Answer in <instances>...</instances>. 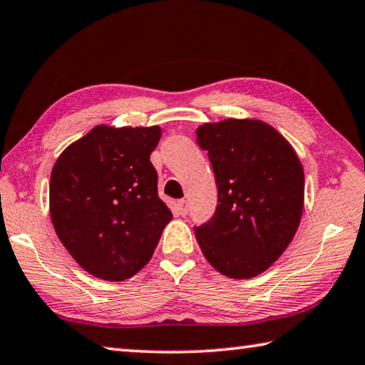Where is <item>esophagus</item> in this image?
Here are the masks:
<instances>
[{
	"label": "esophagus",
	"mask_w": 365,
	"mask_h": 365,
	"mask_svg": "<svg viewBox=\"0 0 365 365\" xmlns=\"http://www.w3.org/2000/svg\"><path fill=\"white\" fill-rule=\"evenodd\" d=\"M176 208H178V215L185 216V215H187V211H189V205L185 200H178Z\"/></svg>",
	"instance_id": "esophagus-1"
}]
</instances>
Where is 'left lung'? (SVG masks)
<instances>
[{
    "mask_svg": "<svg viewBox=\"0 0 365 365\" xmlns=\"http://www.w3.org/2000/svg\"><path fill=\"white\" fill-rule=\"evenodd\" d=\"M208 150L217 206L195 227L206 260L229 278L257 277L278 260L304 211V168L283 135L259 119H225L195 130Z\"/></svg>",
    "mask_w": 365,
    "mask_h": 365,
    "instance_id": "8db88e82",
    "label": "left lung"
}]
</instances>
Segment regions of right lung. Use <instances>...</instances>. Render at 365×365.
Wrapping results in <instances>:
<instances>
[{"instance_id":"right-lung-1","label":"right lung","mask_w":365,"mask_h":365,"mask_svg":"<svg viewBox=\"0 0 365 365\" xmlns=\"http://www.w3.org/2000/svg\"><path fill=\"white\" fill-rule=\"evenodd\" d=\"M160 136L157 125H97L53 165L49 206L55 233L93 277L132 278L153 257L173 219L149 160Z\"/></svg>"}]
</instances>
